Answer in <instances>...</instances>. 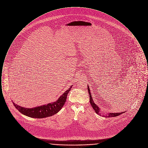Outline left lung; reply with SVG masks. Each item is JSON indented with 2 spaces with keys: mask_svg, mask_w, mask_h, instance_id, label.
Here are the masks:
<instances>
[{
  "mask_svg": "<svg viewBox=\"0 0 148 148\" xmlns=\"http://www.w3.org/2000/svg\"><path fill=\"white\" fill-rule=\"evenodd\" d=\"M88 92H89V94L90 95V103L91 104L93 109L94 110V111L96 112L97 114H98L100 112V109L99 108L98 106H97L94 103V101L92 98V95H91V92H90V90L89 89V86L88 85ZM124 112H121V113H109L108 114V117H115V116H117L118 115H119L120 114H121L122 113H124Z\"/></svg>",
  "mask_w": 148,
  "mask_h": 148,
  "instance_id": "1",
  "label": "left lung"
}]
</instances>
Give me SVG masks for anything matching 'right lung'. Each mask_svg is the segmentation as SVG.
<instances>
[{"instance_id": "1", "label": "right lung", "mask_w": 148, "mask_h": 148, "mask_svg": "<svg viewBox=\"0 0 148 148\" xmlns=\"http://www.w3.org/2000/svg\"><path fill=\"white\" fill-rule=\"evenodd\" d=\"M72 85L70 88L64 92L63 94L61 95L55 102L49 103L47 105L39 106L33 108H25L18 106L13 102L14 106L21 114L28 116L29 117L34 118H44L48 116H51L58 113L59 110L63 106L68 92L71 90Z\"/></svg>"}]
</instances>
